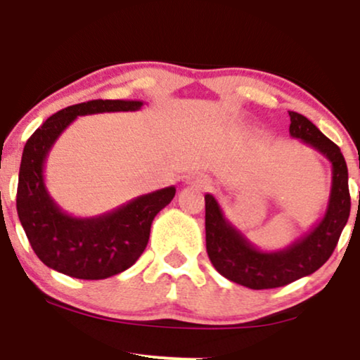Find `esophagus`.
<instances>
[{
  "mask_svg": "<svg viewBox=\"0 0 360 360\" xmlns=\"http://www.w3.org/2000/svg\"><path fill=\"white\" fill-rule=\"evenodd\" d=\"M188 184H191L198 189H206V188H210V184H212V183H210V179L206 176L193 174V176L188 177Z\"/></svg>",
  "mask_w": 360,
  "mask_h": 360,
  "instance_id": "esophagus-1",
  "label": "esophagus"
}]
</instances>
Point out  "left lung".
<instances>
[{
    "mask_svg": "<svg viewBox=\"0 0 360 360\" xmlns=\"http://www.w3.org/2000/svg\"><path fill=\"white\" fill-rule=\"evenodd\" d=\"M289 135L315 148L332 164V189L321 220L281 250L255 247L225 217L213 194H205L206 252L223 278L250 289L281 288L320 269L335 250L350 214L349 172L340 148L303 115L289 111Z\"/></svg>",
    "mask_w": 360,
    "mask_h": 360,
    "instance_id": "left-lung-1",
    "label": "left lung"
}]
</instances>
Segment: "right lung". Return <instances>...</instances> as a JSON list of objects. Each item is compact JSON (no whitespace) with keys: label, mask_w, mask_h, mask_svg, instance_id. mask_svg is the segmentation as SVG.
Wrapping results in <instances>:
<instances>
[{"label":"right lung","mask_w":360,"mask_h":360,"mask_svg":"<svg viewBox=\"0 0 360 360\" xmlns=\"http://www.w3.org/2000/svg\"><path fill=\"white\" fill-rule=\"evenodd\" d=\"M143 101L93 100L57 111L23 148L16 212L32 249L47 267L77 279H106L134 266L146 250L155 214L171 203L174 186L142 194L98 217L65 213L45 186L44 169L53 143L77 117L137 111Z\"/></svg>","instance_id":"add662e5"}]
</instances>
